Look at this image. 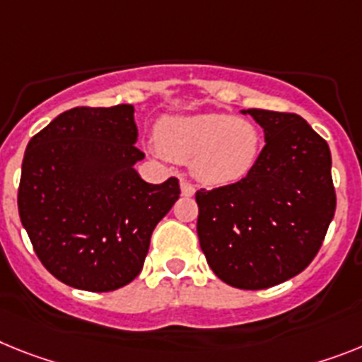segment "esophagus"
Wrapping results in <instances>:
<instances>
[{
    "label": "esophagus",
    "mask_w": 362,
    "mask_h": 362,
    "mask_svg": "<svg viewBox=\"0 0 362 362\" xmlns=\"http://www.w3.org/2000/svg\"><path fill=\"white\" fill-rule=\"evenodd\" d=\"M180 189H182V195H184V197H191L193 193H195V186H193L189 180H182L180 182Z\"/></svg>",
    "instance_id": "1"
}]
</instances>
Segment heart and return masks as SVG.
<instances>
[{
  "label": "heart",
  "mask_w": 362,
  "mask_h": 362,
  "mask_svg": "<svg viewBox=\"0 0 362 362\" xmlns=\"http://www.w3.org/2000/svg\"><path fill=\"white\" fill-rule=\"evenodd\" d=\"M158 145L167 158L193 160V173L209 186H223L247 176L261 148V130L230 114L171 117L158 129Z\"/></svg>",
  "instance_id": "obj_1"
}]
</instances>
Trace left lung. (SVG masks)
Returning a JSON list of instances; mask_svg holds the SVG:
<instances>
[{"mask_svg": "<svg viewBox=\"0 0 362 362\" xmlns=\"http://www.w3.org/2000/svg\"><path fill=\"white\" fill-rule=\"evenodd\" d=\"M265 147L239 182L197 191L200 248L217 278L259 291L300 274L320 250L337 195L326 139L291 112L247 110Z\"/></svg>", "mask_w": 362, "mask_h": 362, "instance_id": "1", "label": "left lung"}]
</instances>
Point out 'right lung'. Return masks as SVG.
Returning a JSON list of instances; mask_svg holds the SVG:
<instances>
[{
  "label": "right lung",
  "instance_id": "add662e5",
  "mask_svg": "<svg viewBox=\"0 0 362 362\" xmlns=\"http://www.w3.org/2000/svg\"><path fill=\"white\" fill-rule=\"evenodd\" d=\"M132 105L77 106L25 148L18 211L35 254L62 284L108 293L144 269L156 224L180 197L178 178L148 184L134 163Z\"/></svg>",
  "mask_w": 362,
  "mask_h": 362
}]
</instances>
